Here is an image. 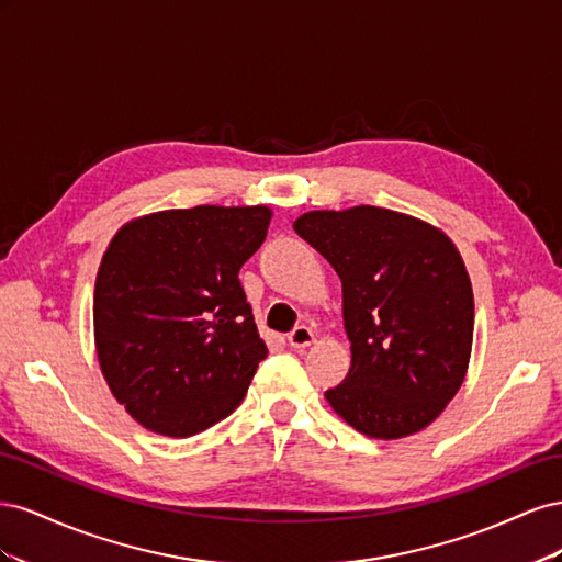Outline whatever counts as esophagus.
Segmentation results:
<instances>
[{
    "label": "esophagus",
    "instance_id": "1",
    "mask_svg": "<svg viewBox=\"0 0 562 562\" xmlns=\"http://www.w3.org/2000/svg\"><path fill=\"white\" fill-rule=\"evenodd\" d=\"M314 339H316V333L307 326H297L291 335H288V342H291L293 349L310 347V345H314Z\"/></svg>",
    "mask_w": 562,
    "mask_h": 562
}]
</instances>
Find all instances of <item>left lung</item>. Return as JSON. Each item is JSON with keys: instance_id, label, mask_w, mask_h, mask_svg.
Wrapping results in <instances>:
<instances>
[{"instance_id": "left-lung-1", "label": "left lung", "mask_w": 562, "mask_h": 562, "mask_svg": "<svg viewBox=\"0 0 562 562\" xmlns=\"http://www.w3.org/2000/svg\"><path fill=\"white\" fill-rule=\"evenodd\" d=\"M293 229L342 281L351 368L326 391L333 411L380 440L429 427L462 386L473 345V288L450 236L378 206L310 211Z\"/></svg>"}]
</instances>
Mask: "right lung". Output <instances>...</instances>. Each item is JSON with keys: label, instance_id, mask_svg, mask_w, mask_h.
Returning a JSON list of instances; mask_svg holds the SVG:
<instances>
[{"label": "right lung", "instance_id": "obj_1", "mask_svg": "<svg viewBox=\"0 0 562 562\" xmlns=\"http://www.w3.org/2000/svg\"><path fill=\"white\" fill-rule=\"evenodd\" d=\"M269 220V206H194L133 217L112 236L95 274V353L147 431L194 436L244 401L267 345L239 269Z\"/></svg>", "mask_w": 562, "mask_h": 562}]
</instances>
